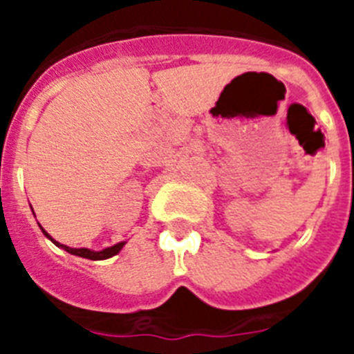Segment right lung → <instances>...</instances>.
<instances>
[{
	"label": "right lung",
	"instance_id": "right-lung-1",
	"mask_svg": "<svg viewBox=\"0 0 354 354\" xmlns=\"http://www.w3.org/2000/svg\"><path fill=\"white\" fill-rule=\"evenodd\" d=\"M31 211H33V209H31ZM39 227H40V223H39ZM40 230H42L44 236L48 237V239L51 241V243H55V245L58 246V248L65 250V252L72 253V255H77V257L90 259V261H104V259L113 257V255H117V253L120 252V250L124 248V245H126V243H127V241H120V243H117V245L109 246V248L101 250V252H93V250H90V248H71V246H67V245H62V243H58V241H56V239H53V237L49 236V234L46 232V230H44L42 227H40Z\"/></svg>",
	"mask_w": 354,
	"mask_h": 354
}]
</instances>
